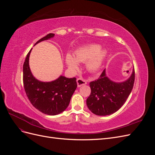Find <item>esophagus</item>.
Returning <instances> with one entry per match:
<instances>
[{"mask_svg":"<svg viewBox=\"0 0 155 155\" xmlns=\"http://www.w3.org/2000/svg\"><path fill=\"white\" fill-rule=\"evenodd\" d=\"M77 84H78V87H80L83 85H86L87 81L83 78H78L77 79Z\"/></svg>","mask_w":155,"mask_h":155,"instance_id":"1","label":"esophagus"}]
</instances>
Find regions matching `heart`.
<instances>
[{
  "label": "heart",
  "mask_w": 155,
  "mask_h": 155,
  "mask_svg": "<svg viewBox=\"0 0 155 155\" xmlns=\"http://www.w3.org/2000/svg\"><path fill=\"white\" fill-rule=\"evenodd\" d=\"M98 45H89L79 48L75 51V58L68 54L66 55V63L68 67L73 70L79 67L78 62H86L87 68L91 72L99 69L107 54L105 49H101Z\"/></svg>",
  "instance_id": "1"
}]
</instances>
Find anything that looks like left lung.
Masks as SVG:
<instances>
[{
	"label": "left lung",
	"instance_id": "obj_1",
	"mask_svg": "<svg viewBox=\"0 0 155 155\" xmlns=\"http://www.w3.org/2000/svg\"><path fill=\"white\" fill-rule=\"evenodd\" d=\"M134 69L126 81L117 83L107 76L104 69L97 80L91 81V95L87 100V105L92 113L107 116L119 110L126 101L133 90L134 83Z\"/></svg>",
	"mask_w": 155,
	"mask_h": 155
}]
</instances>
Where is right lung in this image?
Segmentation results:
<instances>
[{
  "label": "right lung",
  "mask_w": 155,
  "mask_h": 155,
  "mask_svg": "<svg viewBox=\"0 0 155 155\" xmlns=\"http://www.w3.org/2000/svg\"><path fill=\"white\" fill-rule=\"evenodd\" d=\"M54 34H49L35 44L52 38ZM31 50L27 54L23 64V84L30 101L37 110L48 115H57L68 107L70 99L77 88L76 78H67L60 76L50 82L39 81L33 76L29 66Z\"/></svg>",
  "instance_id": "1"
}]
</instances>
